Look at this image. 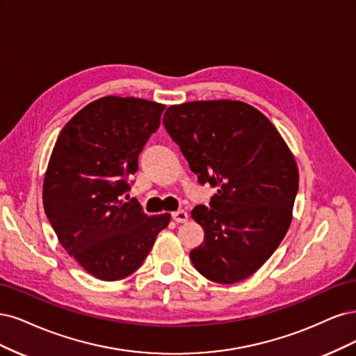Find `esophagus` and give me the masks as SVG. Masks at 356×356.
<instances>
[{"label": "esophagus", "instance_id": "obj_1", "mask_svg": "<svg viewBox=\"0 0 356 356\" xmlns=\"http://www.w3.org/2000/svg\"><path fill=\"white\" fill-rule=\"evenodd\" d=\"M171 217H173V220L176 223H186L188 219H189V216H188V213L185 210H177V211H175L173 214H171Z\"/></svg>", "mask_w": 356, "mask_h": 356}]
</instances>
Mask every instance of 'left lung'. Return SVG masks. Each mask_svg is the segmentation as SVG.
<instances>
[{"label":"left lung","mask_w":356,"mask_h":356,"mask_svg":"<svg viewBox=\"0 0 356 356\" xmlns=\"http://www.w3.org/2000/svg\"><path fill=\"white\" fill-rule=\"evenodd\" d=\"M164 127L201 185L217 188L193 220L204 243L189 257L202 277L235 284L251 277L278 248L291 223L299 170L273 124L236 100L170 106Z\"/></svg>","instance_id":"left-lung-1"}]
</instances>
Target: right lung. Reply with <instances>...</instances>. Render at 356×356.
Masks as SVG:
<instances>
[{
	"mask_svg": "<svg viewBox=\"0 0 356 356\" xmlns=\"http://www.w3.org/2000/svg\"><path fill=\"white\" fill-rule=\"evenodd\" d=\"M165 106L134 97H102L83 108L57 137L42 202L60 244L102 281L127 278L142 266L170 214L149 217L122 197L143 146Z\"/></svg>",
	"mask_w": 356,
	"mask_h": 356,
	"instance_id": "right-lung-1",
	"label": "right lung"
}]
</instances>
